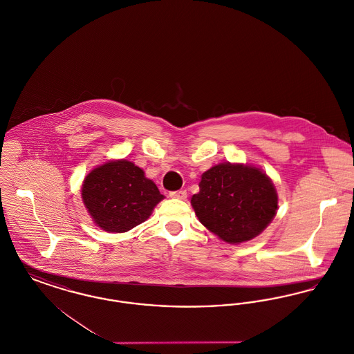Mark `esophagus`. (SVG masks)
<instances>
[{
	"mask_svg": "<svg viewBox=\"0 0 354 354\" xmlns=\"http://www.w3.org/2000/svg\"><path fill=\"white\" fill-rule=\"evenodd\" d=\"M169 196H171V198H175V199L185 201V199H187V191H185V189H180V191H172V192H169Z\"/></svg>",
	"mask_w": 354,
	"mask_h": 354,
	"instance_id": "34e87169",
	"label": "esophagus"
}]
</instances>
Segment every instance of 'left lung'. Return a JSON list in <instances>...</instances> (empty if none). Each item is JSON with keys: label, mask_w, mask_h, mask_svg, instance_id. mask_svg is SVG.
Here are the masks:
<instances>
[{"label": "left lung", "mask_w": 354, "mask_h": 354, "mask_svg": "<svg viewBox=\"0 0 354 354\" xmlns=\"http://www.w3.org/2000/svg\"><path fill=\"white\" fill-rule=\"evenodd\" d=\"M201 191L191 199L204 227L237 244L259 235L276 215L277 194L256 167L223 163L205 171Z\"/></svg>", "instance_id": "left-lung-1"}]
</instances>
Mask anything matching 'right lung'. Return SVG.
Returning a JSON list of instances; mask_svg holds the SVG:
<instances>
[{"label":"right lung","instance_id":"obj_1","mask_svg":"<svg viewBox=\"0 0 354 354\" xmlns=\"http://www.w3.org/2000/svg\"><path fill=\"white\" fill-rule=\"evenodd\" d=\"M82 199L98 227L119 234L147 219L163 195L143 169L127 160H115L86 176Z\"/></svg>","mask_w":354,"mask_h":354}]
</instances>
